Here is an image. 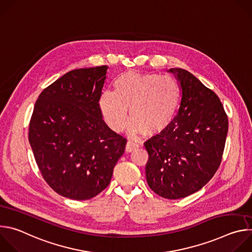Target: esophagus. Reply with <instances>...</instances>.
Wrapping results in <instances>:
<instances>
[{"label": "esophagus", "instance_id": "obj_1", "mask_svg": "<svg viewBox=\"0 0 252 252\" xmlns=\"http://www.w3.org/2000/svg\"><path fill=\"white\" fill-rule=\"evenodd\" d=\"M137 148H138V145H137L136 142H134V141H132V140H127L126 146V151L127 153H130V152L136 150Z\"/></svg>", "mask_w": 252, "mask_h": 252}]
</instances>
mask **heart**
I'll return each instance as SVG.
<instances>
[{
	"instance_id": "obj_1",
	"label": "heart",
	"mask_w": 252,
	"mask_h": 252,
	"mask_svg": "<svg viewBox=\"0 0 252 252\" xmlns=\"http://www.w3.org/2000/svg\"><path fill=\"white\" fill-rule=\"evenodd\" d=\"M113 87L114 92L100 94L97 105L103 122L115 131L124 128L130 109L131 133L158 134L173 123L181 107V85L169 76L126 71L115 79Z\"/></svg>"
}]
</instances>
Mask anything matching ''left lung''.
Instances as JSON below:
<instances>
[{
    "label": "left lung",
    "instance_id": "left-lung-1",
    "mask_svg": "<svg viewBox=\"0 0 252 252\" xmlns=\"http://www.w3.org/2000/svg\"><path fill=\"white\" fill-rule=\"evenodd\" d=\"M169 71L181 84L182 103L173 123L145 142L146 176L157 194L178 199L198 191L219 169L228 119L218 94L189 71Z\"/></svg>",
    "mask_w": 252,
    "mask_h": 252
}]
</instances>
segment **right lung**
I'll return each mask as SVG.
<instances>
[{"label": "right lung", "instance_id": "obj_1", "mask_svg": "<svg viewBox=\"0 0 252 252\" xmlns=\"http://www.w3.org/2000/svg\"><path fill=\"white\" fill-rule=\"evenodd\" d=\"M106 65L70 70L35 101L29 141L46 183L60 195L86 200L101 192L126 138L103 122L97 105Z\"/></svg>", "mask_w": 252, "mask_h": 252}]
</instances>
